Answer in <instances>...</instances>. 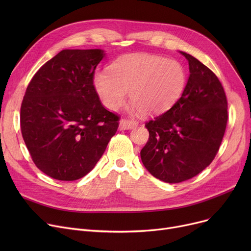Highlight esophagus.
<instances>
[{
  "instance_id": "34e87169",
  "label": "esophagus",
  "mask_w": 251,
  "mask_h": 251,
  "mask_svg": "<svg viewBox=\"0 0 251 251\" xmlns=\"http://www.w3.org/2000/svg\"><path fill=\"white\" fill-rule=\"evenodd\" d=\"M138 125L136 121L132 120H126V119H122V120L119 121V129L120 130H128V129H133Z\"/></svg>"
}]
</instances>
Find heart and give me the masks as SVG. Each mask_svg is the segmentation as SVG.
I'll use <instances>...</instances> for the list:
<instances>
[{
    "mask_svg": "<svg viewBox=\"0 0 251 251\" xmlns=\"http://www.w3.org/2000/svg\"><path fill=\"white\" fill-rule=\"evenodd\" d=\"M187 75L174 60L149 54L126 55L115 61L110 72L99 70L92 82L102 104L110 111L124 102L126 91L131 112L160 115L178 101L186 87Z\"/></svg>",
    "mask_w": 251,
    "mask_h": 251,
    "instance_id": "b5f03b06",
    "label": "heart"
}]
</instances>
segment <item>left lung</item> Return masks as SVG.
<instances>
[{
    "label": "left lung",
    "instance_id": "1",
    "mask_svg": "<svg viewBox=\"0 0 251 251\" xmlns=\"http://www.w3.org/2000/svg\"><path fill=\"white\" fill-rule=\"evenodd\" d=\"M180 54L189 65L186 87L172 108L146 124L150 138L140 151L143 166L166 183L186 181L212 163L228 121L218 77L193 56Z\"/></svg>",
    "mask_w": 251,
    "mask_h": 251
}]
</instances>
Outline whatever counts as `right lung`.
I'll list each match as a JSON object with an SVG mask.
<instances>
[{
	"mask_svg": "<svg viewBox=\"0 0 251 251\" xmlns=\"http://www.w3.org/2000/svg\"><path fill=\"white\" fill-rule=\"evenodd\" d=\"M103 50H63L32 77L21 104V132L36 167L61 181L95 168L118 129L92 82Z\"/></svg>",
	"mask_w": 251,
	"mask_h": 251,
	"instance_id": "obj_1",
	"label": "right lung"
}]
</instances>
